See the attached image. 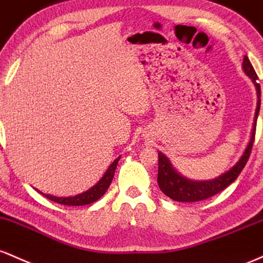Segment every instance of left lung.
I'll return each mask as SVG.
<instances>
[{"label":"left lung","mask_w":263,"mask_h":263,"mask_svg":"<svg viewBox=\"0 0 263 263\" xmlns=\"http://www.w3.org/2000/svg\"><path fill=\"white\" fill-rule=\"evenodd\" d=\"M242 68L245 74L250 77L251 81L253 82L256 87V92H257V108L255 111V119H253V128L251 133V138L249 144H247L246 149H245L243 154L241 155L240 160L236 163L234 166L226 173L221 174L217 178L211 180H190L181 174L178 173V170L173 166L169 159L165 156L163 153L159 152V169H158V185L160 190L163 191L166 196L170 199L175 200L180 202H195L201 201V200L209 199V197L216 195L223 189L229 186L231 182H234L237 176L246 165L249 160L251 149H252L253 140H255L256 134V124H257V117L259 113V105H261V87L257 83L258 77L256 74L255 69H253L252 64L249 58L245 55Z\"/></svg>","instance_id":"left-lung-1"}]
</instances>
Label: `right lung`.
I'll return each instance as SVG.
<instances>
[{
    "mask_svg": "<svg viewBox=\"0 0 263 263\" xmlns=\"http://www.w3.org/2000/svg\"><path fill=\"white\" fill-rule=\"evenodd\" d=\"M119 159H120V156H118L116 160L109 165V167L104 173V175L100 178L99 181L97 182L94 186L88 189V190L84 191V193L78 194V195H76V196L58 197V196L49 195V194H43V193H41L40 190H37V191L40 194H42L43 196H46L47 199L52 200V201H54V202L61 203V205L82 206V205H88V203H92L94 201H97V200H99L100 197L104 195L105 191L108 190L109 186H110L111 180H113L114 173H116L117 165H118V161H119Z\"/></svg>",
    "mask_w": 263,
    "mask_h": 263,
    "instance_id": "right-lung-1",
    "label": "right lung"
}]
</instances>
